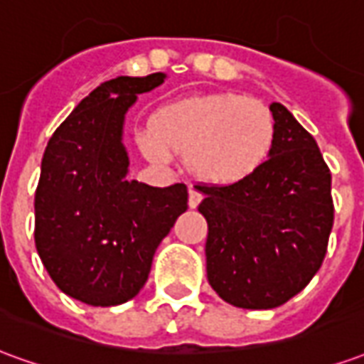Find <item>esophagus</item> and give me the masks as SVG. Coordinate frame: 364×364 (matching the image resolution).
<instances>
[{
    "label": "esophagus",
    "mask_w": 364,
    "mask_h": 364,
    "mask_svg": "<svg viewBox=\"0 0 364 364\" xmlns=\"http://www.w3.org/2000/svg\"><path fill=\"white\" fill-rule=\"evenodd\" d=\"M200 200H203V195H200V193H198L195 187H191L189 189V206L191 208H197Z\"/></svg>",
    "instance_id": "1"
}]
</instances>
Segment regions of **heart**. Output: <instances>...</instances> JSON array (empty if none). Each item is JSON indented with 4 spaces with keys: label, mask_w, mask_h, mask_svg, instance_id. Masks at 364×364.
<instances>
[{
    "label": "heart",
    "mask_w": 364,
    "mask_h": 364,
    "mask_svg": "<svg viewBox=\"0 0 364 364\" xmlns=\"http://www.w3.org/2000/svg\"><path fill=\"white\" fill-rule=\"evenodd\" d=\"M277 140L273 112L240 93H205L161 107L138 132L144 154L167 164L183 156L193 175L210 185H237L259 173Z\"/></svg>",
    "instance_id": "1"
}]
</instances>
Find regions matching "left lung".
Segmentation results:
<instances>
[{"mask_svg": "<svg viewBox=\"0 0 364 364\" xmlns=\"http://www.w3.org/2000/svg\"><path fill=\"white\" fill-rule=\"evenodd\" d=\"M271 158L237 185H198L208 224L206 277L228 304L269 310L289 302L321 267L333 226L331 173L314 136L273 103Z\"/></svg>", "mask_w": 364, "mask_h": 364, "instance_id": "left-lung-1", "label": "left lung"}]
</instances>
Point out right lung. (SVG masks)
<instances>
[{"label":"right lung","mask_w":364,"mask_h":364,"mask_svg":"<svg viewBox=\"0 0 364 364\" xmlns=\"http://www.w3.org/2000/svg\"><path fill=\"white\" fill-rule=\"evenodd\" d=\"M166 74L119 75L82 99L44 150L35 193V244L62 292L90 306L134 298L154 253L187 210V187L128 181L124 114Z\"/></svg>","instance_id":"right-lung-1"}]
</instances>
